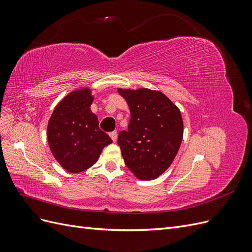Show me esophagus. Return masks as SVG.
Instances as JSON below:
<instances>
[{
    "mask_svg": "<svg viewBox=\"0 0 252 252\" xmlns=\"http://www.w3.org/2000/svg\"><path fill=\"white\" fill-rule=\"evenodd\" d=\"M109 136L113 142H116L118 139V133H117V131H111V132H109Z\"/></svg>",
    "mask_w": 252,
    "mask_h": 252,
    "instance_id": "obj_1",
    "label": "esophagus"
}]
</instances>
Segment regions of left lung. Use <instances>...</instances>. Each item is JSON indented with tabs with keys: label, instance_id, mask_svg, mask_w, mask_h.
I'll return each mask as SVG.
<instances>
[{
	"label": "left lung",
	"instance_id": "left-lung-1",
	"mask_svg": "<svg viewBox=\"0 0 252 252\" xmlns=\"http://www.w3.org/2000/svg\"><path fill=\"white\" fill-rule=\"evenodd\" d=\"M130 109L128 130L118 144L128 169L142 181L163 174L177 156L184 125L180 109L158 90L118 88Z\"/></svg>",
	"mask_w": 252,
	"mask_h": 252
}]
</instances>
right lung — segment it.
I'll return each mask as SVG.
<instances>
[{"instance_id": "obj_1", "label": "right lung", "mask_w": 252, "mask_h": 252, "mask_svg": "<svg viewBox=\"0 0 252 252\" xmlns=\"http://www.w3.org/2000/svg\"><path fill=\"white\" fill-rule=\"evenodd\" d=\"M94 95L88 87L73 90L56 106L47 126L49 148L58 163L70 173H79L96 163L105 146L112 143L98 128L91 111Z\"/></svg>"}]
</instances>
